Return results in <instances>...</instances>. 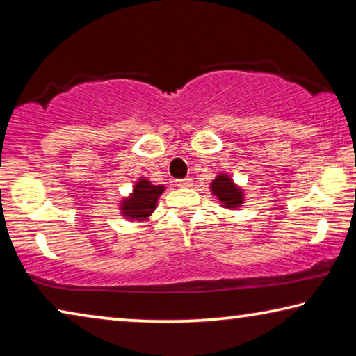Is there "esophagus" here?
<instances>
[{
	"mask_svg": "<svg viewBox=\"0 0 356 356\" xmlns=\"http://www.w3.org/2000/svg\"><path fill=\"white\" fill-rule=\"evenodd\" d=\"M193 180L190 177H184V179H177L176 180V185L180 186V188H186V186H191Z\"/></svg>",
	"mask_w": 356,
	"mask_h": 356,
	"instance_id": "obj_1",
	"label": "esophagus"
}]
</instances>
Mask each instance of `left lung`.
Here are the masks:
<instances>
[{
    "mask_svg": "<svg viewBox=\"0 0 356 356\" xmlns=\"http://www.w3.org/2000/svg\"><path fill=\"white\" fill-rule=\"evenodd\" d=\"M213 195L218 196V200L225 204V207L234 209L242 204V191L237 188L231 179L227 176H218L212 182Z\"/></svg>",
    "mask_w": 356,
    "mask_h": 356,
    "instance_id": "left-lung-1",
    "label": "left lung"
}]
</instances>
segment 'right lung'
<instances>
[{"instance_id": "right-lung-1", "label": "right lung", "mask_w": 356, "mask_h": 356, "mask_svg": "<svg viewBox=\"0 0 356 356\" xmlns=\"http://www.w3.org/2000/svg\"><path fill=\"white\" fill-rule=\"evenodd\" d=\"M163 185H152L146 179H141L135 185L134 193L127 201L122 202V213L131 220H144L154 212L156 200L163 193Z\"/></svg>"}]
</instances>
